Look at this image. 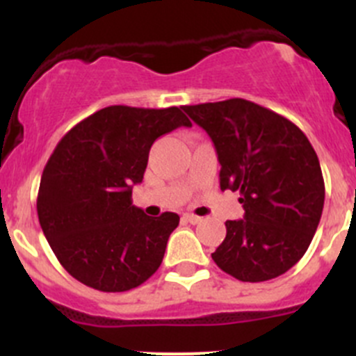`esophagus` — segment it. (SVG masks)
<instances>
[{
  "label": "esophagus",
  "mask_w": 356,
  "mask_h": 356,
  "mask_svg": "<svg viewBox=\"0 0 356 356\" xmlns=\"http://www.w3.org/2000/svg\"><path fill=\"white\" fill-rule=\"evenodd\" d=\"M184 220L189 222V224H200L201 222V217L195 213H184Z\"/></svg>",
  "instance_id": "esophagus-1"
}]
</instances>
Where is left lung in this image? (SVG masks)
<instances>
[{"mask_svg": "<svg viewBox=\"0 0 356 356\" xmlns=\"http://www.w3.org/2000/svg\"><path fill=\"white\" fill-rule=\"evenodd\" d=\"M182 110L213 141L220 189L239 191L245 208L243 220L225 222L211 258L243 282L279 277L301 260L322 217L325 186L314 146L288 118L243 98Z\"/></svg>", "mask_w": 356, "mask_h": 356, "instance_id": "obj_1", "label": "left lung"}]
</instances>
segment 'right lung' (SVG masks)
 I'll use <instances>...</instances> for the list:
<instances>
[{
    "label": "right lung",
    "mask_w": 356,
    "mask_h": 356,
    "mask_svg": "<svg viewBox=\"0 0 356 356\" xmlns=\"http://www.w3.org/2000/svg\"><path fill=\"white\" fill-rule=\"evenodd\" d=\"M191 120L177 106L113 105L70 129L49 156L38 193L42 232L62 267L92 289L122 293L148 281L163 260L179 215L148 217L132 204L149 148Z\"/></svg>",
    "instance_id": "1"
}]
</instances>
